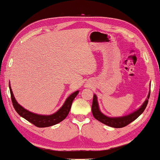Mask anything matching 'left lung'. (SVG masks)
I'll use <instances>...</instances> for the list:
<instances>
[{
    "mask_svg": "<svg viewBox=\"0 0 160 160\" xmlns=\"http://www.w3.org/2000/svg\"><path fill=\"white\" fill-rule=\"evenodd\" d=\"M150 92H149V94L148 96V98L145 101L144 103L141 106V108L136 110V111L129 115L115 118L107 117V116L104 115L103 113L101 112L99 108H98L97 97V96L94 94V97H93L92 106V112L93 116H94V118L97 119V120L101 122H102L104 124H106V125H108L109 127H114V128H122V127H126L131 122H132L133 121H134L136 119H137L139 116L143 113V112L146 108L148 103V98L150 97Z\"/></svg>",
    "mask_w": 160,
    "mask_h": 160,
    "instance_id": "8db88e82",
    "label": "left lung"
}]
</instances>
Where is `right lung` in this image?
Instances as JSON below:
<instances>
[{"instance_id": "1", "label": "right lung", "mask_w": 160, "mask_h": 160, "mask_svg": "<svg viewBox=\"0 0 160 160\" xmlns=\"http://www.w3.org/2000/svg\"><path fill=\"white\" fill-rule=\"evenodd\" d=\"M10 95H11V100L12 102V105L14 108L15 109L17 112L21 116L24 118L27 121L29 122L31 124H34L36 127H50L54 124L59 123L60 122L63 121L64 119L67 117L68 115L69 111H70L71 105L74 98L76 97L79 91L75 92L72 93L71 95L69 96V97L66 100L64 104L57 112L51 115H37L35 113L31 112L28 110L24 109L22 106L17 102L15 98L14 97L10 85H9Z\"/></svg>"}]
</instances>
